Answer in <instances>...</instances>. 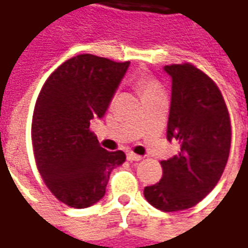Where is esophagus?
Returning a JSON list of instances; mask_svg holds the SVG:
<instances>
[{"mask_svg":"<svg viewBox=\"0 0 248 248\" xmlns=\"http://www.w3.org/2000/svg\"><path fill=\"white\" fill-rule=\"evenodd\" d=\"M127 158H128L129 161H140L143 157H142V156H139V155L132 153V152H128V153H127Z\"/></svg>","mask_w":248,"mask_h":248,"instance_id":"34e87169","label":"esophagus"}]
</instances>
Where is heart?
Segmentation results:
<instances>
[{"label":"heart","mask_w":248,"mask_h":248,"mask_svg":"<svg viewBox=\"0 0 248 248\" xmlns=\"http://www.w3.org/2000/svg\"><path fill=\"white\" fill-rule=\"evenodd\" d=\"M135 85H137L139 92L142 93V96H143L145 100L155 98V96L164 95V91L161 88V85L155 78H152L149 76H140L139 78H137Z\"/></svg>","instance_id":"heart-1"}]
</instances>
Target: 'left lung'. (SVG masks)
I'll return each instance as SVG.
<instances>
[{
    "label": "left lung",
    "mask_w": 248,
    "mask_h": 248,
    "mask_svg": "<svg viewBox=\"0 0 248 248\" xmlns=\"http://www.w3.org/2000/svg\"><path fill=\"white\" fill-rule=\"evenodd\" d=\"M172 78L167 139L179 143L163 160L160 182L146 186L145 199L161 211H182L208 195L224 172L231 150V119L219 88L190 63L164 66Z\"/></svg>",
    "instance_id": "left-lung-1"
}]
</instances>
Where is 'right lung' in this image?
I'll use <instances>...</instances> for the list:
<instances>
[{
  "mask_svg": "<svg viewBox=\"0 0 248 248\" xmlns=\"http://www.w3.org/2000/svg\"><path fill=\"white\" fill-rule=\"evenodd\" d=\"M128 66L77 55L48 77L37 98L31 123L35 164L52 195L69 207L99 202L110 172L125 161L124 152L100 146L90 124L105 116Z\"/></svg>",
  "mask_w": 248,
  "mask_h": 248,
  "instance_id": "add662e5",
  "label": "right lung"
}]
</instances>
